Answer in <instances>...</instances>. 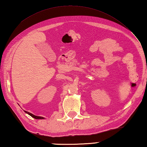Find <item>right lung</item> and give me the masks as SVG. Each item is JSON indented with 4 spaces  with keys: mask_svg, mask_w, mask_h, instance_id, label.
Wrapping results in <instances>:
<instances>
[{
    "mask_svg": "<svg viewBox=\"0 0 147 147\" xmlns=\"http://www.w3.org/2000/svg\"><path fill=\"white\" fill-rule=\"evenodd\" d=\"M24 112H25L26 114L30 115V116H32V117L36 119H45L44 117H41V116H37V115H34V114H33L32 113H30V112H27V111H24Z\"/></svg>",
    "mask_w": 147,
    "mask_h": 147,
    "instance_id": "add662e5",
    "label": "right lung"
}]
</instances>
